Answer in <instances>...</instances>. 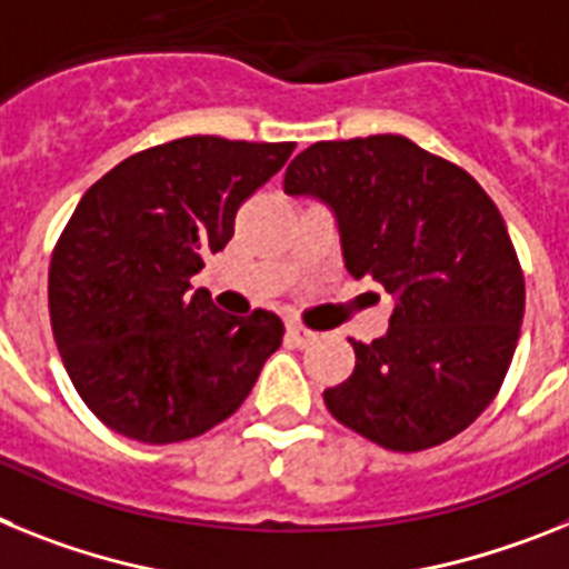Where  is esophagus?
<instances>
[{
	"label": "esophagus",
	"instance_id": "esophagus-1",
	"mask_svg": "<svg viewBox=\"0 0 569 569\" xmlns=\"http://www.w3.org/2000/svg\"><path fill=\"white\" fill-rule=\"evenodd\" d=\"M286 338H289L295 346H300V349H303V346L312 343V340L318 338V335H315L312 329H306V326H300V323H289V326H286Z\"/></svg>",
	"mask_w": 569,
	"mask_h": 569
}]
</instances>
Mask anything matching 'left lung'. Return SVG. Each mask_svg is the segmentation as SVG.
I'll use <instances>...</instances> for the list:
<instances>
[{"mask_svg":"<svg viewBox=\"0 0 569 569\" xmlns=\"http://www.w3.org/2000/svg\"><path fill=\"white\" fill-rule=\"evenodd\" d=\"M289 197L332 209L346 271L392 295L383 338L323 401L392 452L456 438L490 407L523 318V274L501 211L472 177L398 134L315 142L286 168Z\"/></svg>","mask_w":569,"mask_h":569,"instance_id":"left-lung-1","label":"left lung"}]
</instances>
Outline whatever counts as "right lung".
I'll return each instance as SVG.
<instances>
[{"label":"right lung","mask_w":569,"mask_h":569,"mask_svg":"<svg viewBox=\"0 0 569 569\" xmlns=\"http://www.w3.org/2000/svg\"><path fill=\"white\" fill-rule=\"evenodd\" d=\"M291 151L295 142L182 137L128 157L82 194L53 249L48 306L79 398L113 432L189 441L249 398L283 320L220 312L191 278Z\"/></svg>","instance_id":"add662e5"}]
</instances>
